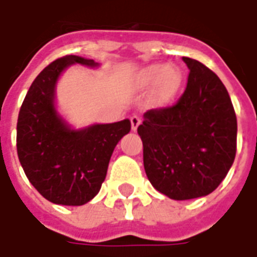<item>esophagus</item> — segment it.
Returning <instances> with one entry per match:
<instances>
[{
	"label": "esophagus",
	"mask_w": 257,
	"mask_h": 257,
	"mask_svg": "<svg viewBox=\"0 0 257 257\" xmlns=\"http://www.w3.org/2000/svg\"><path fill=\"white\" fill-rule=\"evenodd\" d=\"M140 123H142V119H140L139 115H132V117H131V126H132V131H136Z\"/></svg>",
	"instance_id": "34e87169"
}]
</instances>
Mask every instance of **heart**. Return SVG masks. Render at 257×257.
<instances>
[{
  "mask_svg": "<svg viewBox=\"0 0 257 257\" xmlns=\"http://www.w3.org/2000/svg\"><path fill=\"white\" fill-rule=\"evenodd\" d=\"M140 82L145 86H153L158 84V96L161 100H172L180 90L183 75L182 71L175 66H161L154 64L147 67L140 75Z\"/></svg>",
  "mask_w": 257,
  "mask_h": 257,
  "instance_id": "obj_1",
  "label": "heart"
}]
</instances>
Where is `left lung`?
<instances>
[{
    "label": "left lung",
    "mask_w": 257,
    "mask_h": 257,
    "mask_svg": "<svg viewBox=\"0 0 257 257\" xmlns=\"http://www.w3.org/2000/svg\"><path fill=\"white\" fill-rule=\"evenodd\" d=\"M183 62L190 70L183 95L146 111L138 128L150 183L178 201L217 189L237 151V117L226 86L198 60Z\"/></svg>",
    "instance_id": "left-lung-1"
}]
</instances>
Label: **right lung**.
<instances>
[{"label":"right lung","mask_w":257,"mask_h":257,"mask_svg":"<svg viewBox=\"0 0 257 257\" xmlns=\"http://www.w3.org/2000/svg\"><path fill=\"white\" fill-rule=\"evenodd\" d=\"M95 67L92 59L67 55L48 64L33 81L18 117V157L30 183L53 204L89 202L104 182L117 143L131 121L97 123L74 131L55 110V85L70 64Z\"/></svg>","instance_id":"obj_1"}]
</instances>
